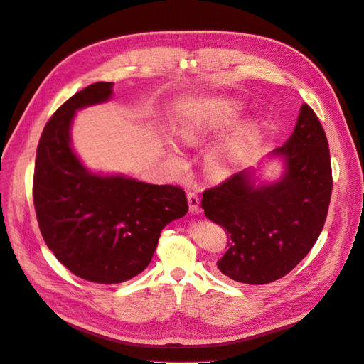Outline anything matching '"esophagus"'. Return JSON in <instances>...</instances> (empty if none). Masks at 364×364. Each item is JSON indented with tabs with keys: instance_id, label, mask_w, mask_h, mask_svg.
Returning a JSON list of instances; mask_svg holds the SVG:
<instances>
[{
	"instance_id": "1",
	"label": "esophagus",
	"mask_w": 364,
	"mask_h": 364,
	"mask_svg": "<svg viewBox=\"0 0 364 364\" xmlns=\"http://www.w3.org/2000/svg\"><path fill=\"white\" fill-rule=\"evenodd\" d=\"M187 200H188V208L192 213H199V196L196 192H188L187 193Z\"/></svg>"
}]
</instances>
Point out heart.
I'll list each match as a JSON object with an SVG mask.
<instances>
[{
    "label": "heart",
    "instance_id": "heart-1",
    "mask_svg": "<svg viewBox=\"0 0 364 364\" xmlns=\"http://www.w3.org/2000/svg\"><path fill=\"white\" fill-rule=\"evenodd\" d=\"M242 105L228 97H211L190 107L181 121L180 134L195 140L230 127L240 114ZM258 125L247 121L221 139L206 155V165L213 174H224L237 164L258 137Z\"/></svg>",
    "mask_w": 364,
    "mask_h": 364
}]
</instances>
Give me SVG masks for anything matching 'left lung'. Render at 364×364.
<instances>
[{
    "instance_id": "left-lung-1",
    "label": "left lung",
    "mask_w": 364,
    "mask_h": 364,
    "mask_svg": "<svg viewBox=\"0 0 364 364\" xmlns=\"http://www.w3.org/2000/svg\"><path fill=\"white\" fill-rule=\"evenodd\" d=\"M270 158L284 164L277 181L257 186L250 168L202 198L205 215L232 240L217 261L220 272L246 284L272 283L294 270L320 236L331 203L329 143L309 105H302L292 136Z\"/></svg>"
}]
</instances>
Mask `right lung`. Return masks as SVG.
Returning <instances> with one entry per match:
<instances>
[{
	"mask_svg": "<svg viewBox=\"0 0 364 364\" xmlns=\"http://www.w3.org/2000/svg\"><path fill=\"white\" fill-rule=\"evenodd\" d=\"M113 82H95L54 112L36 149L33 205L47 246L69 272L113 284L150 264L162 228L187 214L184 190L88 171L72 149L76 110L107 102Z\"/></svg>",
	"mask_w": 364,
	"mask_h": 364,
	"instance_id": "1",
	"label": "right lung"
}]
</instances>
